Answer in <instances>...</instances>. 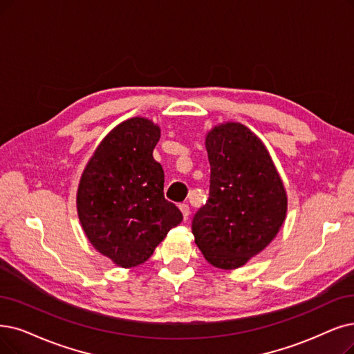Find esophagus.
Segmentation results:
<instances>
[{
    "instance_id": "esophagus-1",
    "label": "esophagus",
    "mask_w": 354,
    "mask_h": 354,
    "mask_svg": "<svg viewBox=\"0 0 354 354\" xmlns=\"http://www.w3.org/2000/svg\"><path fill=\"white\" fill-rule=\"evenodd\" d=\"M180 210H181V214H183V218H185V221L189 218V215H190V207H189V205H186V203H181L180 206Z\"/></svg>"
}]
</instances>
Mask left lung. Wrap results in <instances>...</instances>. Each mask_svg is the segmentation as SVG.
I'll return each instance as SVG.
<instances>
[{
    "label": "left lung",
    "mask_w": 354,
    "mask_h": 354,
    "mask_svg": "<svg viewBox=\"0 0 354 354\" xmlns=\"http://www.w3.org/2000/svg\"><path fill=\"white\" fill-rule=\"evenodd\" d=\"M210 186L192 221L194 241L219 268H236L264 250L286 216L283 183L261 140L244 124L206 136Z\"/></svg>",
    "instance_id": "obj_1"
}]
</instances>
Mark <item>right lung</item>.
<instances>
[{
	"instance_id": "1",
	"label": "right lung",
	"mask_w": 354,
	"mask_h": 354,
	"mask_svg": "<svg viewBox=\"0 0 354 354\" xmlns=\"http://www.w3.org/2000/svg\"><path fill=\"white\" fill-rule=\"evenodd\" d=\"M160 128L144 118L116 126L84 169L78 216L90 243L113 263H145L167 232L183 221L164 197V169L152 157Z\"/></svg>"
}]
</instances>
